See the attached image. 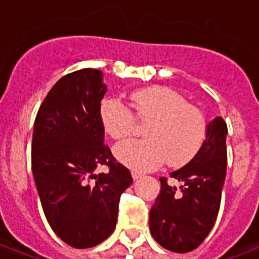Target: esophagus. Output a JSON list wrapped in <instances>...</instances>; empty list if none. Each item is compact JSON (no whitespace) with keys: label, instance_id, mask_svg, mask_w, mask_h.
<instances>
[{"label":"esophagus","instance_id":"esophagus-1","mask_svg":"<svg viewBox=\"0 0 259 259\" xmlns=\"http://www.w3.org/2000/svg\"><path fill=\"white\" fill-rule=\"evenodd\" d=\"M132 176H133L134 180H137V179H140L142 176V173L137 172V170H132Z\"/></svg>","mask_w":259,"mask_h":259}]
</instances>
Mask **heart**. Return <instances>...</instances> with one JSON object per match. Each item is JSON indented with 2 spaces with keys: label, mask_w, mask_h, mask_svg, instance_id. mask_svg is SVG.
Segmentation results:
<instances>
[{
  "label": "heart",
  "mask_w": 259,
  "mask_h": 259,
  "mask_svg": "<svg viewBox=\"0 0 259 259\" xmlns=\"http://www.w3.org/2000/svg\"><path fill=\"white\" fill-rule=\"evenodd\" d=\"M145 140H125L114 148L122 164L138 170L154 169L165 161L172 166L191 161L204 145L207 119L181 94L165 86L145 87L130 94ZM103 129L114 140H122L136 130L132 110L119 98H106L99 107Z\"/></svg>",
  "instance_id": "heart-1"
}]
</instances>
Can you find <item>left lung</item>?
Returning a JSON list of instances; mask_svg holds the SVG:
<instances>
[{
  "instance_id": "left-lung-1",
  "label": "left lung",
  "mask_w": 259,
  "mask_h": 259,
  "mask_svg": "<svg viewBox=\"0 0 259 259\" xmlns=\"http://www.w3.org/2000/svg\"><path fill=\"white\" fill-rule=\"evenodd\" d=\"M227 125L221 117L208 123L200 152L185 166L170 173L180 189L161 177L160 195L149 213L153 238L166 250L188 253L200 246L219 212L227 168Z\"/></svg>"
}]
</instances>
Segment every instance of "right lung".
I'll use <instances>...</instances> for the list:
<instances>
[{
  "instance_id": "right-lung-1",
  "label": "right lung",
  "mask_w": 259,
  "mask_h": 259,
  "mask_svg": "<svg viewBox=\"0 0 259 259\" xmlns=\"http://www.w3.org/2000/svg\"><path fill=\"white\" fill-rule=\"evenodd\" d=\"M102 76L94 68L64 75L34 119L32 172L42 211L55 234L75 249L94 247L113 233L119 197L133 183L103 144ZM102 165L109 170L95 174Z\"/></svg>"
}]
</instances>
